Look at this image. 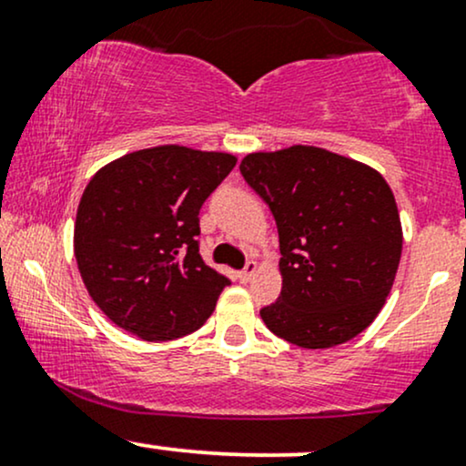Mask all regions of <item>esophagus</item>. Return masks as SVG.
Returning a JSON list of instances; mask_svg holds the SVG:
<instances>
[{"mask_svg": "<svg viewBox=\"0 0 466 466\" xmlns=\"http://www.w3.org/2000/svg\"><path fill=\"white\" fill-rule=\"evenodd\" d=\"M256 271H258V265H256V260H248V265H245L243 269L238 271V278H240V280H243V282H249L251 278H254Z\"/></svg>", "mask_w": 466, "mask_h": 466, "instance_id": "34e87169", "label": "esophagus"}]
</instances>
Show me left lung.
<instances>
[{
	"label": "left lung",
	"instance_id": "left-lung-1",
	"mask_svg": "<svg viewBox=\"0 0 466 466\" xmlns=\"http://www.w3.org/2000/svg\"><path fill=\"white\" fill-rule=\"evenodd\" d=\"M240 175L263 197L280 238V298L260 309L271 333L300 349L366 330L397 276L403 229L388 181L318 147L249 153Z\"/></svg>",
	"mask_w": 466,
	"mask_h": 466
}]
</instances>
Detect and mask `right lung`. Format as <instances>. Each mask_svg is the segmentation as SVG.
Here are the masks:
<instances>
[{"label": "right lung", "mask_w": 466, "mask_h": 466, "mask_svg": "<svg viewBox=\"0 0 466 466\" xmlns=\"http://www.w3.org/2000/svg\"><path fill=\"white\" fill-rule=\"evenodd\" d=\"M237 166L177 144L103 166L80 197L74 256L92 300L147 341L201 329L229 280L203 263L199 210Z\"/></svg>", "instance_id": "right-lung-1"}]
</instances>
